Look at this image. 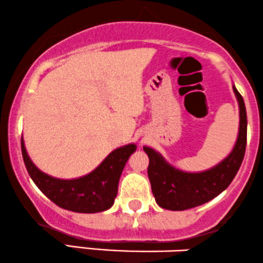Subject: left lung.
Wrapping results in <instances>:
<instances>
[{"mask_svg":"<svg viewBox=\"0 0 263 263\" xmlns=\"http://www.w3.org/2000/svg\"><path fill=\"white\" fill-rule=\"evenodd\" d=\"M233 91L239 103V134L231 153L213 167L199 172H187L175 167L159 151L143 149L149 156L147 176L156 203L168 211H186L204 204L227 190L239 171L246 149L248 116L243 98L235 85Z\"/></svg>","mask_w":263,"mask_h":263,"instance_id":"8db88e82","label":"left lung"}]
</instances>
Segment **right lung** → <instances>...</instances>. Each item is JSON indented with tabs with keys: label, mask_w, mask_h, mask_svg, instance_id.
Masks as SVG:
<instances>
[{
	"label": "right lung",
	"mask_w": 263,
	"mask_h": 263,
	"mask_svg": "<svg viewBox=\"0 0 263 263\" xmlns=\"http://www.w3.org/2000/svg\"><path fill=\"white\" fill-rule=\"evenodd\" d=\"M135 150V144L118 147L89 174L72 180H61L44 174L34 165L22 138V155L36 187L60 208L76 213H100L113 205L120 175Z\"/></svg>",
	"instance_id": "add662e5"
}]
</instances>
